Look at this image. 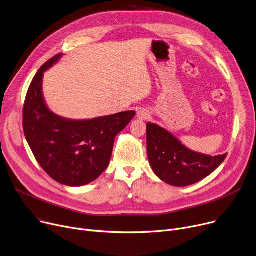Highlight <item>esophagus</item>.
<instances>
[{
  "label": "esophagus",
  "mask_w": 256,
  "mask_h": 256,
  "mask_svg": "<svg viewBox=\"0 0 256 256\" xmlns=\"http://www.w3.org/2000/svg\"><path fill=\"white\" fill-rule=\"evenodd\" d=\"M137 116L139 119H141V120H147V119H149V117H150V112L147 109L142 108L138 111Z\"/></svg>",
  "instance_id": "34e87169"
}]
</instances>
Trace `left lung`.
Here are the masks:
<instances>
[{
  "mask_svg": "<svg viewBox=\"0 0 256 256\" xmlns=\"http://www.w3.org/2000/svg\"><path fill=\"white\" fill-rule=\"evenodd\" d=\"M147 153L156 175L168 184L187 186L209 176L224 162L228 153L216 156L186 148L166 130L147 124Z\"/></svg>",
  "mask_w": 256,
  "mask_h": 256,
  "instance_id": "1",
  "label": "left lung"
}]
</instances>
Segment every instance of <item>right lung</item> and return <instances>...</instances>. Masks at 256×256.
I'll return each instance as SVG.
<instances>
[{
  "mask_svg": "<svg viewBox=\"0 0 256 256\" xmlns=\"http://www.w3.org/2000/svg\"><path fill=\"white\" fill-rule=\"evenodd\" d=\"M60 56L47 60L30 84L24 105V132L38 164L51 178L64 185L81 186L94 181L108 168L116 134L136 112L90 120H70L51 112L43 98L42 79Z\"/></svg>",
  "mask_w": 256,
  "mask_h": 256,
  "instance_id": "add662e5",
  "label": "right lung"
}]
</instances>
